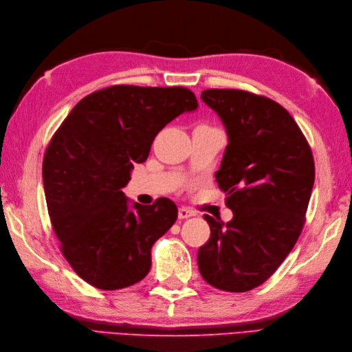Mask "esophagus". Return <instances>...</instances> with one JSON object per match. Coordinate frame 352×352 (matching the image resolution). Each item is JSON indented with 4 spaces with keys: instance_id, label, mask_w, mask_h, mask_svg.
<instances>
[{
    "instance_id": "34e87169",
    "label": "esophagus",
    "mask_w": 352,
    "mask_h": 352,
    "mask_svg": "<svg viewBox=\"0 0 352 352\" xmlns=\"http://www.w3.org/2000/svg\"><path fill=\"white\" fill-rule=\"evenodd\" d=\"M192 216H195V212L189 210L188 207L178 208V218H180V219H188V218H192Z\"/></svg>"
}]
</instances>
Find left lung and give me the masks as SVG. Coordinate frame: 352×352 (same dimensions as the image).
I'll return each mask as SVG.
<instances>
[{
    "label": "left lung",
    "mask_w": 352,
    "mask_h": 352,
    "mask_svg": "<svg viewBox=\"0 0 352 352\" xmlns=\"http://www.w3.org/2000/svg\"><path fill=\"white\" fill-rule=\"evenodd\" d=\"M222 119L228 145L216 172L233 219L206 214L210 239L198 250L203 278L226 292L263 284L294 248L305 223L315 160L295 119L278 102L239 89L201 94Z\"/></svg>",
    "instance_id": "8db88e82"
}]
</instances>
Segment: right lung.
Instances as JSON below:
<instances>
[{
	"instance_id": "add662e5",
	"label": "right lung",
	"mask_w": 352,
	"mask_h": 352,
	"mask_svg": "<svg viewBox=\"0 0 352 352\" xmlns=\"http://www.w3.org/2000/svg\"><path fill=\"white\" fill-rule=\"evenodd\" d=\"M197 107L182 86L116 85L85 96L52 136L42 164L48 214L63 257L91 286L124 289L149 272L153 245L174 226L177 206L159 198L131 210L121 189L157 133Z\"/></svg>"
}]
</instances>
